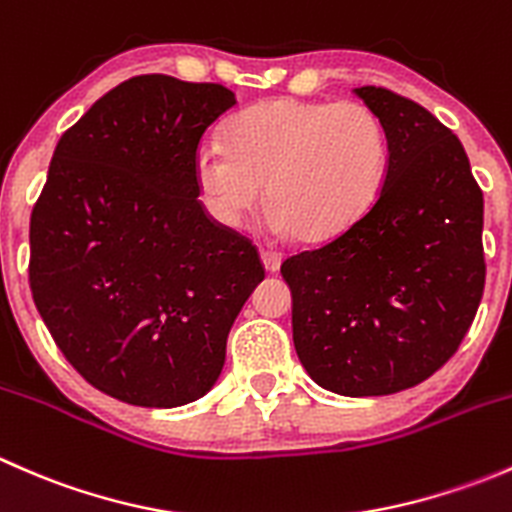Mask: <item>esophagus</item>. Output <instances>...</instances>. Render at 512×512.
<instances>
[{
    "instance_id": "obj_1",
    "label": "esophagus",
    "mask_w": 512,
    "mask_h": 512,
    "mask_svg": "<svg viewBox=\"0 0 512 512\" xmlns=\"http://www.w3.org/2000/svg\"><path fill=\"white\" fill-rule=\"evenodd\" d=\"M260 257H262V265H265V270L270 272V275H275V272H280L282 257L277 255V252H272V250H262V252H260Z\"/></svg>"
}]
</instances>
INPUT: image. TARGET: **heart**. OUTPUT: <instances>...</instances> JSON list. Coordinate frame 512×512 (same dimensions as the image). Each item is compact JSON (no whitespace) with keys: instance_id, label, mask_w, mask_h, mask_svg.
<instances>
[{"instance_id":"1","label":"heart","mask_w":512,"mask_h":512,"mask_svg":"<svg viewBox=\"0 0 512 512\" xmlns=\"http://www.w3.org/2000/svg\"><path fill=\"white\" fill-rule=\"evenodd\" d=\"M389 170L381 118L359 101L275 98L242 111L227 141L195 153L200 195L223 227L237 230L262 203L280 237L327 245L374 208Z\"/></svg>"}]
</instances>
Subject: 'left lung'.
Wrapping results in <instances>:
<instances>
[{
	"label": "left lung",
	"mask_w": 512,
	"mask_h": 512,
	"mask_svg": "<svg viewBox=\"0 0 512 512\" xmlns=\"http://www.w3.org/2000/svg\"><path fill=\"white\" fill-rule=\"evenodd\" d=\"M354 94L384 123V188L347 235L282 262V277L307 374L334 394L386 396L441 369L476 317L483 193L433 113L381 86Z\"/></svg>",
	"instance_id": "1"
}]
</instances>
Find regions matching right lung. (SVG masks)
I'll list each match as a JSON object with an SVG mask.
<instances>
[{
    "instance_id": "add662e5",
    "label": "right lung",
    "mask_w": 512,
    "mask_h": 512,
    "mask_svg": "<svg viewBox=\"0 0 512 512\" xmlns=\"http://www.w3.org/2000/svg\"><path fill=\"white\" fill-rule=\"evenodd\" d=\"M235 103L220 84L136 76L56 143L29 285L61 354L113 399L173 409L208 394L265 280L255 245L198 200V143Z\"/></svg>"
}]
</instances>
